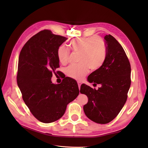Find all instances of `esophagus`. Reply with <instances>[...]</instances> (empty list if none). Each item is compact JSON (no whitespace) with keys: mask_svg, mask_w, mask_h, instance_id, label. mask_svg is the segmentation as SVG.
Wrapping results in <instances>:
<instances>
[{"mask_svg":"<svg viewBox=\"0 0 148 148\" xmlns=\"http://www.w3.org/2000/svg\"><path fill=\"white\" fill-rule=\"evenodd\" d=\"M77 83H78V87H79V89L80 88V86L81 85V82L80 81H78Z\"/></svg>","mask_w":148,"mask_h":148,"instance_id":"34e87169","label":"esophagus"}]
</instances>
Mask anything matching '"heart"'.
<instances>
[{"label": "heart", "mask_w": 148, "mask_h": 148, "mask_svg": "<svg viewBox=\"0 0 148 148\" xmlns=\"http://www.w3.org/2000/svg\"><path fill=\"white\" fill-rule=\"evenodd\" d=\"M69 45L75 52L79 53V65H71L66 70V74L73 78L81 79L88 72L89 67L92 70L99 68L106 57L107 48L103 40L99 36H92L73 39ZM57 57L62 64L69 60L70 52L65 46H61L57 50Z\"/></svg>", "instance_id": "heart-1"}]
</instances>
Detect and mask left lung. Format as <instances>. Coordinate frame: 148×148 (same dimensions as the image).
Masks as SVG:
<instances>
[{
	"instance_id": "8db88e82",
	"label": "left lung",
	"mask_w": 148,
	"mask_h": 148,
	"mask_svg": "<svg viewBox=\"0 0 148 148\" xmlns=\"http://www.w3.org/2000/svg\"><path fill=\"white\" fill-rule=\"evenodd\" d=\"M107 45L106 57L102 65L87 78L94 84H101L98 90L82 84L80 92L88 101L83 107L86 116L101 124L112 121L119 113L128 97L131 86V65L118 41L111 35L104 37Z\"/></svg>"
}]
</instances>
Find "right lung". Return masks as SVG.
Segmentation results:
<instances>
[{"label":"right lung","instance_id":"obj_1","mask_svg":"<svg viewBox=\"0 0 148 148\" xmlns=\"http://www.w3.org/2000/svg\"><path fill=\"white\" fill-rule=\"evenodd\" d=\"M67 39L42 30L26 42L19 55L17 85L30 112L41 122L59 119L79 94L77 82L73 78L66 77L58 84L51 80L59 67L57 50Z\"/></svg>","mask_w":148,"mask_h":148}]
</instances>
